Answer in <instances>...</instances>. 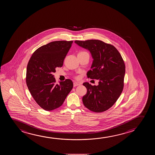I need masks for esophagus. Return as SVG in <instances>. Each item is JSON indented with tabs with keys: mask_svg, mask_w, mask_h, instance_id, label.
<instances>
[{
	"mask_svg": "<svg viewBox=\"0 0 155 155\" xmlns=\"http://www.w3.org/2000/svg\"><path fill=\"white\" fill-rule=\"evenodd\" d=\"M79 85H80V84L76 83V82H74V87H76L77 86H78Z\"/></svg>",
	"mask_w": 155,
	"mask_h": 155,
	"instance_id": "1",
	"label": "esophagus"
}]
</instances>
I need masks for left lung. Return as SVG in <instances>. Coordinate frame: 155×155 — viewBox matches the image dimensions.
I'll use <instances>...</instances> for the list:
<instances>
[{
	"instance_id": "obj_1",
	"label": "left lung",
	"mask_w": 155,
	"mask_h": 155,
	"mask_svg": "<svg viewBox=\"0 0 155 155\" xmlns=\"http://www.w3.org/2000/svg\"><path fill=\"white\" fill-rule=\"evenodd\" d=\"M90 51L93 59L88 78L99 80V85L85 82L87 93L83 97L85 107L93 112L105 111L111 108L121 94L124 87L125 65L115 47L99 40L74 41Z\"/></svg>"
}]
</instances>
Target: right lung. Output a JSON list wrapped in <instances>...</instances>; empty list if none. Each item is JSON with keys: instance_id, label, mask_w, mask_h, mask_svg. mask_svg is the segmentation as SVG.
Returning a JSON list of instances; mask_svg holds the SVG:
<instances>
[{"instance_id": "obj_1", "label": "right lung", "mask_w": 155, "mask_h": 155, "mask_svg": "<svg viewBox=\"0 0 155 155\" xmlns=\"http://www.w3.org/2000/svg\"><path fill=\"white\" fill-rule=\"evenodd\" d=\"M73 41H55L38 48L32 55L27 68L26 83L37 103L47 111L62 105L73 88L67 79L56 83L53 74L61 67Z\"/></svg>"}]
</instances>
